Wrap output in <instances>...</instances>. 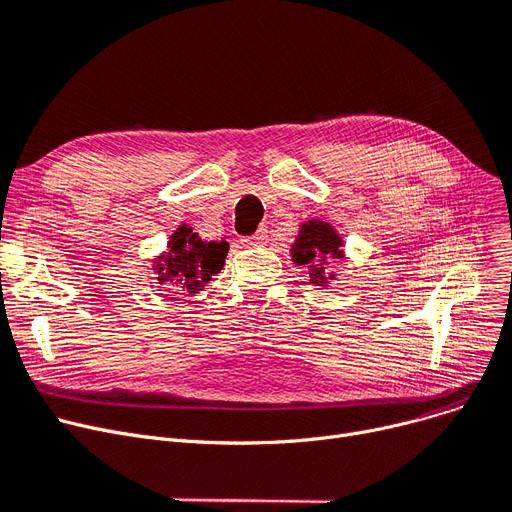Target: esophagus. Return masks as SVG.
Returning a JSON list of instances; mask_svg holds the SVG:
<instances>
[{"label": "esophagus", "mask_w": 512, "mask_h": 512, "mask_svg": "<svg viewBox=\"0 0 512 512\" xmlns=\"http://www.w3.org/2000/svg\"><path fill=\"white\" fill-rule=\"evenodd\" d=\"M265 240H268V230H265V228H259L253 236L244 238V242H247V244H261V242H265Z\"/></svg>", "instance_id": "obj_1"}]
</instances>
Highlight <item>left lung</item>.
<instances>
[{
	"mask_svg": "<svg viewBox=\"0 0 512 512\" xmlns=\"http://www.w3.org/2000/svg\"><path fill=\"white\" fill-rule=\"evenodd\" d=\"M291 257L295 263L305 265L311 284L326 286L330 280H335V274L326 272L324 265L328 259L343 257V240L326 221L309 219L299 228V236L291 247Z\"/></svg>",
	"mask_w": 512,
	"mask_h": 512,
	"instance_id": "1",
	"label": "left lung"
}]
</instances>
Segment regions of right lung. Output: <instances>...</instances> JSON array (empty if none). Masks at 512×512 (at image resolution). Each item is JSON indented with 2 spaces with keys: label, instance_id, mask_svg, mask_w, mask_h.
<instances>
[{
  "label": "right lung",
  "instance_id": "1",
  "mask_svg": "<svg viewBox=\"0 0 512 512\" xmlns=\"http://www.w3.org/2000/svg\"><path fill=\"white\" fill-rule=\"evenodd\" d=\"M228 249L226 240H201L184 224L171 234L167 251L154 259L152 270H157V284L177 295L203 291V286L224 268Z\"/></svg>",
  "mask_w": 512,
  "mask_h": 512
}]
</instances>
